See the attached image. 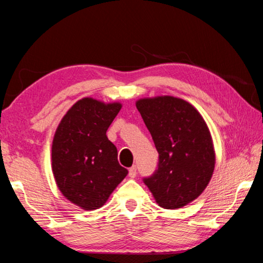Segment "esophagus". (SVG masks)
<instances>
[{"instance_id": "34e87169", "label": "esophagus", "mask_w": 263, "mask_h": 263, "mask_svg": "<svg viewBox=\"0 0 263 263\" xmlns=\"http://www.w3.org/2000/svg\"><path fill=\"white\" fill-rule=\"evenodd\" d=\"M128 176H130L131 178H135L137 176V167L135 165H133L132 167H130V170H128Z\"/></svg>"}]
</instances>
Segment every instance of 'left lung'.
Masks as SVG:
<instances>
[{"label":"left lung","mask_w":263,"mask_h":263,"mask_svg":"<svg viewBox=\"0 0 263 263\" xmlns=\"http://www.w3.org/2000/svg\"><path fill=\"white\" fill-rule=\"evenodd\" d=\"M159 153L158 168L143 178L157 203L176 210L197 199L215 165L213 141L205 120L184 99L164 96L137 102Z\"/></svg>","instance_id":"8db88e82"}]
</instances>
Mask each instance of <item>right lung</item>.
<instances>
[{"label":"right lung","instance_id":"add662e5","mask_svg":"<svg viewBox=\"0 0 263 263\" xmlns=\"http://www.w3.org/2000/svg\"><path fill=\"white\" fill-rule=\"evenodd\" d=\"M122 109L83 98L58 125L52 141V172L62 194L83 210L102 207L127 176L106 131Z\"/></svg>","mask_w":263,"mask_h":263}]
</instances>
